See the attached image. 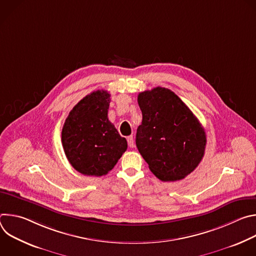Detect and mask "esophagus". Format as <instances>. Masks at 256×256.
<instances>
[{
	"instance_id": "esophagus-1",
	"label": "esophagus",
	"mask_w": 256,
	"mask_h": 256,
	"mask_svg": "<svg viewBox=\"0 0 256 256\" xmlns=\"http://www.w3.org/2000/svg\"><path fill=\"white\" fill-rule=\"evenodd\" d=\"M128 144L130 146V148H134V138L130 136L128 138Z\"/></svg>"
}]
</instances>
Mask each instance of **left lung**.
Listing matches in <instances>:
<instances>
[{"instance_id": "obj_1", "label": "left lung", "mask_w": 256, "mask_h": 256, "mask_svg": "<svg viewBox=\"0 0 256 256\" xmlns=\"http://www.w3.org/2000/svg\"><path fill=\"white\" fill-rule=\"evenodd\" d=\"M142 120L136 134L138 152L162 181L190 174L202 161L206 144L204 128L186 104L163 87L140 92Z\"/></svg>"}]
</instances>
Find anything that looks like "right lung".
<instances>
[{
    "label": "right lung",
    "instance_id": "obj_1",
    "mask_svg": "<svg viewBox=\"0 0 256 256\" xmlns=\"http://www.w3.org/2000/svg\"><path fill=\"white\" fill-rule=\"evenodd\" d=\"M110 94L97 90L70 112L62 130L64 154L78 172L102 176L110 171L128 149L126 140L109 122Z\"/></svg>",
    "mask_w": 256,
    "mask_h": 256
}]
</instances>
